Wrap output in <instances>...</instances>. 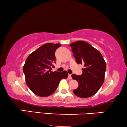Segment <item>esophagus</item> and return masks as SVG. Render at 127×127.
I'll return each instance as SVG.
<instances>
[{
  "label": "esophagus",
  "mask_w": 127,
  "mask_h": 127,
  "mask_svg": "<svg viewBox=\"0 0 127 127\" xmlns=\"http://www.w3.org/2000/svg\"><path fill=\"white\" fill-rule=\"evenodd\" d=\"M68 79H72V74H69V75H68Z\"/></svg>",
  "instance_id": "esophagus-1"
}]
</instances>
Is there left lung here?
<instances>
[{"label":"left lung","instance_id":"obj_1","mask_svg":"<svg viewBox=\"0 0 127 127\" xmlns=\"http://www.w3.org/2000/svg\"><path fill=\"white\" fill-rule=\"evenodd\" d=\"M70 46L76 62L84 65L82 74H72V79L79 83L78 87L73 91L80 98H88L95 94L103 84L106 62L100 52L86 41H75Z\"/></svg>","mask_w":127,"mask_h":127}]
</instances>
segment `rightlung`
<instances>
[{
  "label": "right lung",
  "instance_id": "right-lung-1",
  "mask_svg": "<svg viewBox=\"0 0 127 127\" xmlns=\"http://www.w3.org/2000/svg\"><path fill=\"white\" fill-rule=\"evenodd\" d=\"M60 44L47 43L28 57L23 67L27 86L34 94L48 96L54 93L61 79H66V71L52 72L55 63V52Z\"/></svg>",
  "mask_w": 127,
  "mask_h": 127
}]
</instances>
